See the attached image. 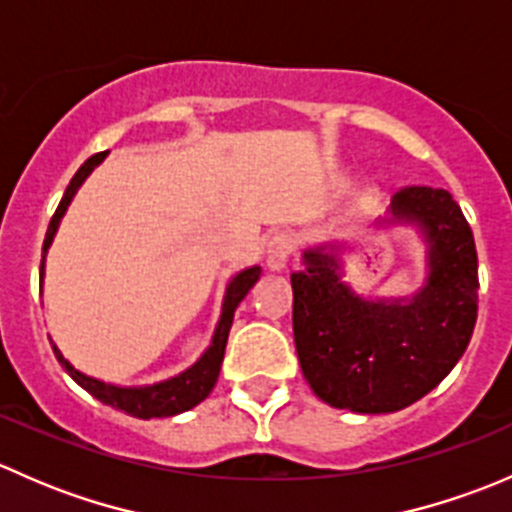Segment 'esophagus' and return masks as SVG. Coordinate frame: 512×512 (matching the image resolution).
<instances>
[{
	"mask_svg": "<svg viewBox=\"0 0 512 512\" xmlns=\"http://www.w3.org/2000/svg\"><path fill=\"white\" fill-rule=\"evenodd\" d=\"M292 235L287 232H275L267 242V252H265V265L270 272H282L287 267L289 255H292Z\"/></svg>",
	"mask_w": 512,
	"mask_h": 512,
	"instance_id": "obj_1",
	"label": "esophagus"
}]
</instances>
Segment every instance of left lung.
I'll return each instance as SVG.
<instances>
[{"mask_svg": "<svg viewBox=\"0 0 512 512\" xmlns=\"http://www.w3.org/2000/svg\"><path fill=\"white\" fill-rule=\"evenodd\" d=\"M381 223L414 225L428 275L414 297L371 299L344 282V242L304 250L292 272L299 366L334 409L391 414L436 389L471 342L478 317V255L461 205L443 188L409 185Z\"/></svg>", "mask_w": 512, "mask_h": 512, "instance_id": "obj_1", "label": "left lung"}]
</instances>
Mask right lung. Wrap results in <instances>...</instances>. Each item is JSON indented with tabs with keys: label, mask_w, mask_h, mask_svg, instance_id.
I'll list each match as a JSON object with an SVG mask.
<instances>
[{
	"label": "right lung",
	"mask_w": 512,
	"mask_h": 512,
	"mask_svg": "<svg viewBox=\"0 0 512 512\" xmlns=\"http://www.w3.org/2000/svg\"><path fill=\"white\" fill-rule=\"evenodd\" d=\"M108 156V151L96 153L76 170V175L71 178L69 188H66L64 198H61L59 208H56L54 218H51L49 230H46L44 237V255H41V272H39V280L44 282V262H46V252H49L51 242H54L56 230H59L61 218H64L66 208L71 205L74 200L76 190L84 185V180L89 178L91 170L96 168L98 163H103V158ZM262 270L260 267H247V270L237 272L235 277L230 280V285L225 289V299H223V312H220V322L215 327L213 334V342L210 347L205 349L203 356L195 361L190 369H185L183 374L178 376H170V379L158 381V384H148V386H116V384H106V381L94 379V376H86L84 371L74 369L69 361L64 359V354L59 352L56 344H51L54 349L56 359L59 364L64 366L66 374L81 386V389L89 391L94 399L101 401V404L113 406V409L123 411L128 416H136V418H165V416H175V414H183V411H190L193 406H198L200 401H205L213 391L215 381L220 376V366H223V356H225V344H227V334H230L232 327V317H235V309L237 304L245 299V294L250 292L252 285L260 280Z\"/></svg>",
	"instance_id": "add662e5"
}]
</instances>
